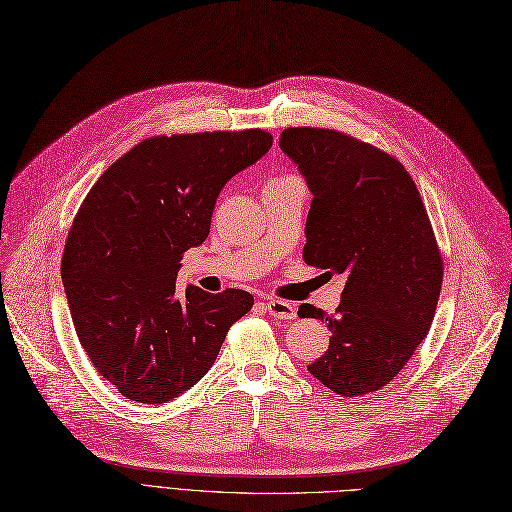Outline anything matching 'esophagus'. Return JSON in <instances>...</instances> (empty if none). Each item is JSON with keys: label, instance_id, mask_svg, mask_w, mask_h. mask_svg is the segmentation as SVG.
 I'll return each instance as SVG.
<instances>
[{"label": "esophagus", "instance_id": "1", "mask_svg": "<svg viewBox=\"0 0 512 512\" xmlns=\"http://www.w3.org/2000/svg\"><path fill=\"white\" fill-rule=\"evenodd\" d=\"M266 308L274 318H280V320H293L297 314L295 304H291V301H285V299H268Z\"/></svg>", "mask_w": 512, "mask_h": 512}]
</instances>
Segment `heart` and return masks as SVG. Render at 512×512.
I'll return each instance as SVG.
<instances>
[{"label":"heart","mask_w":512,"mask_h":512,"mask_svg":"<svg viewBox=\"0 0 512 512\" xmlns=\"http://www.w3.org/2000/svg\"><path fill=\"white\" fill-rule=\"evenodd\" d=\"M280 179H285V177H280Z\"/></svg>","instance_id":"obj_1"}]
</instances>
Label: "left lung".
Instances as JSON below:
<instances>
[{
    "instance_id": "8db88e82",
    "label": "left lung",
    "mask_w": 512,
    "mask_h": 512,
    "mask_svg": "<svg viewBox=\"0 0 512 512\" xmlns=\"http://www.w3.org/2000/svg\"><path fill=\"white\" fill-rule=\"evenodd\" d=\"M280 149L314 194L304 261L346 276L335 314L299 306L331 331L308 371L335 394L377 392L409 363L439 304L443 257L426 206L399 160L346 132L285 128Z\"/></svg>"
}]
</instances>
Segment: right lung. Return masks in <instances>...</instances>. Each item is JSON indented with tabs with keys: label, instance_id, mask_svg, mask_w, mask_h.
<instances>
[{
	"label": "right lung",
	"instance_id": "right-lung-1",
	"mask_svg": "<svg viewBox=\"0 0 512 512\" xmlns=\"http://www.w3.org/2000/svg\"><path fill=\"white\" fill-rule=\"evenodd\" d=\"M272 147L261 128L158 135L92 185L69 227L61 276L94 369L130 401L162 405L213 367L253 295L177 289L181 255L206 240L223 185Z\"/></svg>",
	"mask_w": 512,
	"mask_h": 512
}]
</instances>
